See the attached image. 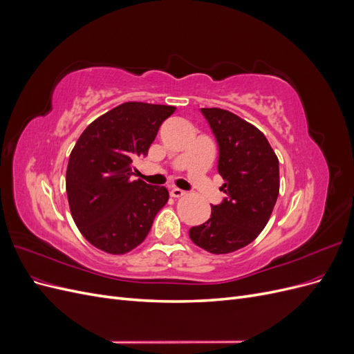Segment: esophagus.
Masks as SVG:
<instances>
[{"label":"esophagus","instance_id":"1","mask_svg":"<svg viewBox=\"0 0 354 354\" xmlns=\"http://www.w3.org/2000/svg\"><path fill=\"white\" fill-rule=\"evenodd\" d=\"M169 195L173 196V198H181L183 195H186V192L185 190H181V189H178V187H173L169 190Z\"/></svg>","mask_w":354,"mask_h":354}]
</instances>
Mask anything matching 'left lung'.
<instances>
[{
	"mask_svg": "<svg viewBox=\"0 0 354 354\" xmlns=\"http://www.w3.org/2000/svg\"><path fill=\"white\" fill-rule=\"evenodd\" d=\"M201 111L217 138L227 198L189 236L211 254H229L251 243L269 221L279 195V159L259 128L238 115L220 108Z\"/></svg>",
	"mask_w": 354,
	"mask_h": 354,
	"instance_id": "8db88e82",
	"label": "left lung"
}]
</instances>
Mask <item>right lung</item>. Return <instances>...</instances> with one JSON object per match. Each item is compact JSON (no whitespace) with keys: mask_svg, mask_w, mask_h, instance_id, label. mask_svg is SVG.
<instances>
[{"mask_svg":"<svg viewBox=\"0 0 354 354\" xmlns=\"http://www.w3.org/2000/svg\"><path fill=\"white\" fill-rule=\"evenodd\" d=\"M174 106L127 102L94 120L75 143L66 169L72 218L93 246L122 255L140 245L168 202L164 186L133 180L134 159L147 155Z\"/></svg>","mask_w":354,"mask_h":354,"instance_id":"obj_1","label":"right lung"}]
</instances>
